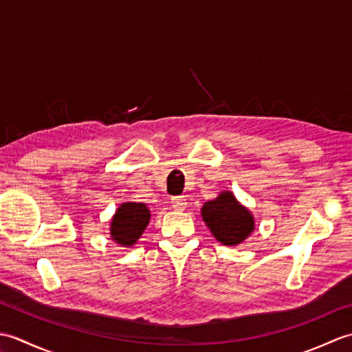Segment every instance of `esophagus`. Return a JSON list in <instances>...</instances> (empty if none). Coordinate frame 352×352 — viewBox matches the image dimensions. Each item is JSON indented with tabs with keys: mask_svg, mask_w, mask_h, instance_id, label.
Listing matches in <instances>:
<instances>
[{
	"mask_svg": "<svg viewBox=\"0 0 352 352\" xmlns=\"http://www.w3.org/2000/svg\"><path fill=\"white\" fill-rule=\"evenodd\" d=\"M186 206H188V203H186V199L183 197L172 198V208H174V210L183 212V210H186Z\"/></svg>",
	"mask_w": 352,
	"mask_h": 352,
	"instance_id": "34e87169",
	"label": "esophagus"
}]
</instances>
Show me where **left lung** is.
I'll return each instance as SVG.
<instances>
[{
  "label": "left lung",
  "instance_id": "1",
  "mask_svg": "<svg viewBox=\"0 0 352 352\" xmlns=\"http://www.w3.org/2000/svg\"><path fill=\"white\" fill-rule=\"evenodd\" d=\"M201 216L216 241L227 246L242 243L256 228L250 208L239 203L230 190H223L214 199L204 203Z\"/></svg>",
  "mask_w": 352,
  "mask_h": 352
}]
</instances>
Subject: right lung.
<instances>
[{
  "label": "right lung",
  "instance_id": "obj_1",
  "mask_svg": "<svg viewBox=\"0 0 352 352\" xmlns=\"http://www.w3.org/2000/svg\"><path fill=\"white\" fill-rule=\"evenodd\" d=\"M151 219V212L144 203H122L110 221V237L118 245L133 246L144 234Z\"/></svg>",
  "mask_w": 352,
  "mask_h": 352
}]
</instances>
